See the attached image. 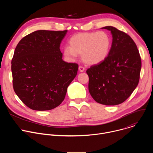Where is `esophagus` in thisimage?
Here are the masks:
<instances>
[{"label": "esophagus", "mask_w": 153, "mask_h": 153, "mask_svg": "<svg viewBox=\"0 0 153 153\" xmlns=\"http://www.w3.org/2000/svg\"><path fill=\"white\" fill-rule=\"evenodd\" d=\"M79 71H80V72H83V71H84V70H85V68L83 67L82 66H79Z\"/></svg>", "instance_id": "obj_1"}]
</instances>
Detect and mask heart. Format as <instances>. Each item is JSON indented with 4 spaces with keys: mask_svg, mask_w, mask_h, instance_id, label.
<instances>
[{
    "mask_svg": "<svg viewBox=\"0 0 153 153\" xmlns=\"http://www.w3.org/2000/svg\"><path fill=\"white\" fill-rule=\"evenodd\" d=\"M70 47H65L63 54L67 58L74 60L77 54H82L85 63L88 65L98 64L108 56L111 46L109 35L103 31L81 33L73 36Z\"/></svg>",
    "mask_w": 153,
    "mask_h": 153,
    "instance_id": "heart-1",
    "label": "heart"
}]
</instances>
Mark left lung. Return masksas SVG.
<instances>
[{"label": "left lung", "mask_w": 153, "mask_h": 153, "mask_svg": "<svg viewBox=\"0 0 153 153\" xmlns=\"http://www.w3.org/2000/svg\"><path fill=\"white\" fill-rule=\"evenodd\" d=\"M102 28L111 31L112 45L103 62L86 70L88 90L97 103L116 105L125 102L137 87L141 58L135 42L129 35L111 26Z\"/></svg>", "instance_id": "1"}]
</instances>
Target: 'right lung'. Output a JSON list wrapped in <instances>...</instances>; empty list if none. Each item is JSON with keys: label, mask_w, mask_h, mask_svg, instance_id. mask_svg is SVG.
<instances>
[{"label": "right lung", "mask_w": 153, "mask_h": 153, "mask_svg": "<svg viewBox=\"0 0 153 153\" xmlns=\"http://www.w3.org/2000/svg\"><path fill=\"white\" fill-rule=\"evenodd\" d=\"M67 30H38L22 39L11 60L14 90L33 110H50L64 100L79 65L62 60L60 45Z\"/></svg>", "instance_id": "right-lung-1"}]
</instances>
